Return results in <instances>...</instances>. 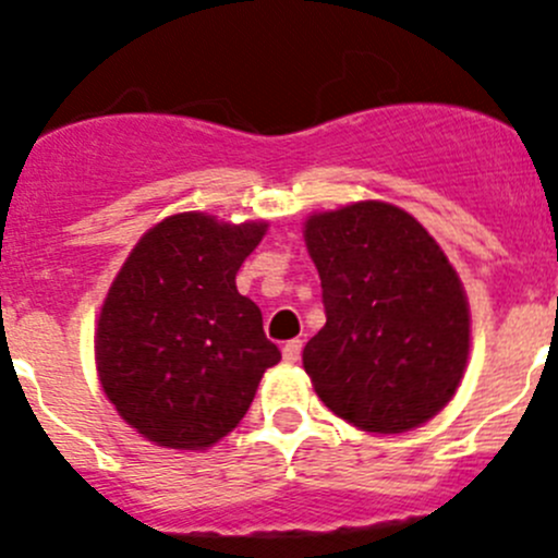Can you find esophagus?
<instances>
[{
    "label": "esophagus",
    "mask_w": 558,
    "mask_h": 558,
    "mask_svg": "<svg viewBox=\"0 0 558 558\" xmlns=\"http://www.w3.org/2000/svg\"><path fill=\"white\" fill-rule=\"evenodd\" d=\"M301 349H303V343L298 341H287L284 343V349H281V357H284V363H298V360H301Z\"/></svg>",
    "instance_id": "34e87169"
}]
</instances>
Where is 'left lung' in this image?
Masks as SVG:
<instances>
[{"instance_id":"8db88e82","label":"left lung","mask_w":558,"mask_h":558,"mask_svg":"<svg viewBox=\"0 0 558 558\" xmlns=\"http://www.w3.org/2000/svg\"><path fill=\"white\" fill-rule=\"evenodd\" d=\"M325 327L303 349L322 403L365 433L433 418L470 354V308L457 271L400 206L357 201L306 220Z\"/></svg>"}]
</instances>
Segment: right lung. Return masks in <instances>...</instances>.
Here are the masks:
<instances>
[{"label":"right lung","instance_id":"right-lung-1","mask_svg":"<svg viewBox=\"0 0 558 558\" xmlns=\"http://www.w3.org/2000/svg\"><path fill=\"white\" fill-rule=\"evenodd\" d=\"M266 228L182 211L125 257L96 325V371L142 438L209 449L244 418L263 373L281 360L260 308L236 290Z\"/></svg>","mask_w":558,"mask_h":558}]
</instances>
